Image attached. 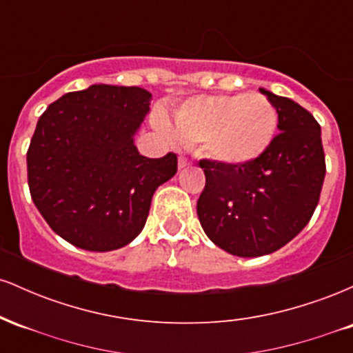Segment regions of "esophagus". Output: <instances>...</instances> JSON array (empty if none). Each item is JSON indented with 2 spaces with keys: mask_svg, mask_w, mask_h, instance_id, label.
Listing matches in <instances>:
<instances>
[{
  "mask_svg": "<svg viewBox=\"0 0 353 353\" xmlns=\"http://www.w3.org/2000/svg\"><path fill=\"white\" fill-rule=\"evenodd\" d=\"M177 164H179V169L188 168V165L190 164V161L185 156H179V159H177Z\"/></svg>",
  "mask_w": 353,
  "mask_h": 353,
  "instance_id": "obj_1",
  "label": "esophagus"
}]
</instances>
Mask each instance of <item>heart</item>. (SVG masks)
<instances>
[{
	"label": "heart",
	"mask_w": 353,
	"mask_h": 353,
	"mask_svg": "<svg viewBox=\"0 0 353 353\" xmlns=\"http://www.w3.org/2000/svg\"><path fill=\"white\" fill-rule=\"evenodd\" d=\"M154 124L171 139L204 143V151L217 163L244 165L272 143L277 112L261 94L196 96L176 109L174 129L161 112Z\"/></svg>",
	"instance_id": "obj_1"
}]
</instances>
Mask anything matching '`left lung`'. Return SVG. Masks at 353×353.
I'll use <instances>...</instances> for the list:
<instances>
[{"label": "left lung", "instance_id": "1", "mask_svg": "<svg viewBox=\"0 0 353 353\" xmlns=\"http://www.w3.org/2000/svg\"><path fill=\"white\" fill-rule=\"evenodd\" d=\"M279 114V134L244 165L199 161L205 188L197 216L214 244L239 257H261L309 224L325 177L320 124L301 104L261 89Z\"/></svg>", "mask_w": 353, "mask_h": 353}]
</instances>
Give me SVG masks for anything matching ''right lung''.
Listing matches in <instances>:
<instances>
[{"label":"right lung","instance_id":"1","mask_svg":"<svg viewBox=\"0 0 353 353\" xmlns=\"http://www.w3.org/2000/svg\"><path fill=\"white\" fill-rule=\"evenodd\" d=\"M152 94L92 84L50 104L28 149L31 199L58 236L108 252L143 230L156 189L177 172V156H141L134 134Z\"/></svg>","mask_w":353,"mask_h":353}]
</instances>
